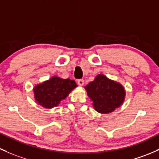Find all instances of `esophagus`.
Here are the masks:
<instances>
[{"label": "esophagus", "instance_id": "esophagus-1", "mask_svg": "<svg viewBox=\"0 0 159 159\" xmlns=\"http://www.w3.org/2000/svg\"><path fill=\"white\" fill-rule=\"evenodd\" d=\"M78 85H80V86H82V85H84V79L78 80Z\"/></svg>", "mask_w": 159, "mask_h": 159}]
</instances>
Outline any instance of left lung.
<instances>
[{
	"label": "left lung",
	"mask_w": 159,
	"mask_h": 159,
	"mask_svg": "<svg viewBox=\"0 0 159 159\" xmlns=\"http://www.w3.org/2000/svg\"><path fill=\"white\" fill-rule=\"evenodd\" d=\"M84 88L93 101V108L101 113L113 112L123 104L126 96L124 88L120 83L103 75H97Z\"/></svg>",
	"instance_id": "1"
}]
</instances>
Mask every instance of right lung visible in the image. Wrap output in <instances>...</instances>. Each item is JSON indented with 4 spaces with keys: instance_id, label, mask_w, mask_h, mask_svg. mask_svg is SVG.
<instances>
[{
    "instance_id": "1",
    "label": "right lung",
    "mask_w": 159,
    "mask_h": 159,
    "mask_svg": "<svg viewBox=\"0 0 159 159\" xmlns=\"http://www.w3.org/2000/svg\"><path fill=\"white\" fill-rule=\"evenodd\" d=\"M76 87L74 80L62 79L53 76L48 81L34 87L35 100L43 107L51 109L57 107Z\"/></svg>"
}]
</instances>
